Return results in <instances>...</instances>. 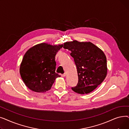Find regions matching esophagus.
Instances as JSON below:
<instances>
[{
	"label": "esophagus",
	"instance_id": "obj_1",
	"mask_svg": "<svg viewBox=\"0 0 129 129\" xmlns=\"http://www.w3.org/2000/svg\"><path fill=\"white\" fill-rule=\"evenodd\" d=\"M61 76H62V77H65L66 76V73L62 74V75H61Z\"/></svg>",
	"mask_w": 129,
	"mask_h": 129
}]
</instances>
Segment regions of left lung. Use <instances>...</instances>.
<instances>
[{
  "mask_svg": "<svg viewBox=\"0 0 129 129\" xmlns=\"http://www.w3.org/2000/svg\"><path fill=\"white\" fill-rule=\"evenodd\" d=\"M63 48L71 51L77 67L78 81L72 89L79 94H87L102 83L107 74V58L103 51L90 42L74 40L64 43Z\"/></svg>",
  "mask_w": 129,
  "mask_h": 129,
  "instance_id": "8db88e82",
  "label": "left lung"
}]
</instances>
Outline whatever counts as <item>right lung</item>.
Returning <instances> with one entry per match:
<instances>
[{
    "label": "right lung",
    "mask_w": 129,
    "mask_h": 129,
    "mask_svg": "<svg viewBox=\"0 0 129 129\" xmlns=\"http://www.w3.org/2000/svg\"><path fill=\"white\" fill-rule=\"evenodd\" d=\"M63 44L52 45L45 43L32 47L26 51L20 67V74L25 85L35 92L50 90L56 78L55 55Z\"/></svg>",
    "instance_id": "obj_1"
}]
</instances>
